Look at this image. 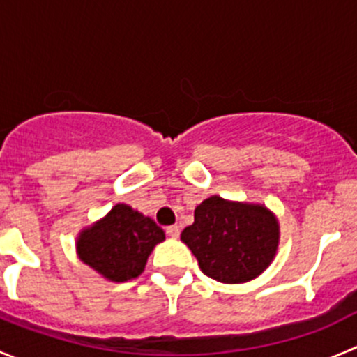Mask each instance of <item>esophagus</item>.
Masks as SVG:
<instances>
[{"mask_svg": "<svg viewBox=\"0 0 357 357\" xmlns=\"http://www.w3.org/2000/svg\"><path fill=\"white\" fill-rule=\"evenodd\" d=\"M165 233H167V236H171V238H178L179 226H167V228H165Z\"/></svg>", "mask_w": 357, "mask_h": 357, "instance_id": "obj_1", "label": "esophagus"}]
</instances>
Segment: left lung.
Segmentation results:
<instances>
[{
  "label": "left lung",
  "instance_id": "8db88e82",
  "mask_svg": "<svg viewBox=\"0 0 357 357\" xmlns=\"http://www.w3.org/2000/svg\"><path fill=\"white\" fill-rule=\"evenodd\" d=\"M181 242L195 255L204 275L219 283H247L275 261L280 222L264 204L205 199L195 221L181 233Z\"/></svg>",
  "mask_w": 357,
  "mask_h": 357
}]
</instances>
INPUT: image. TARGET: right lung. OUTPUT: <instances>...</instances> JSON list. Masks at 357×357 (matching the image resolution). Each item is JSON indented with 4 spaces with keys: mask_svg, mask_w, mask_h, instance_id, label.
Masks as SVG:
<instances>
[{
    "mask_svg": "<svg viewBox=\"0 0 357 357\" xmlns=\"http://www.w3.org/2000/svg\"><path fill=\"white\" fill-rule=\"evenodd\" d=\"M164 240V229L152 218L128 204H115L102 219L79 231L75 252L107 282L122 283L145 271L149 255Z\"/></svg>",
    "mask_w": 357,
    "mask_h": 357,
    "instance_id": "right-lung-1",
    "label": "right lung"
}]
</instances>
